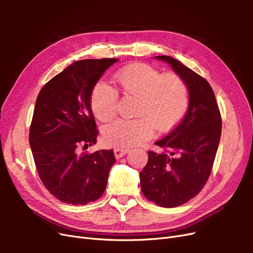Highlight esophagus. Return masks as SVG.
Masks as SVG:
<instances>
[{"label":"esophagus","instance_id":"34e87169","mask_svg":"<svg viewBox=\"0 0 253 253\" xmlns=\"http://www.w3.org/2000/svg\"><path fill=\"white\" fill-rule=\"evenodd\" d=\"M128 152L127 149H124V148H116L114 149V154L116 158H120L122 156H125L126 153Z\"/></svg>","mask_w":253,"mask_h":253}]
</instances>
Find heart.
Segmentation results:
<instances>
[{
	"label": "heart",
	"mask_w": 253,
	"mask_h": 253,
	"mask_svg": "<svg viewBox=\"0 0 253 253\" xmlns=\"http://www.w3.org/2000/svg\"><path fill=\"white\" fill-rule=\"evenodd\" d=\"M114 81L125 97L136 98L132 120H117L102 131L103 141L126 148L143 142L154 134L170 131L179 124L189 104L186 81L176 73L162 74L145 63L126 65L115 74ZM90 105L103 122L116 117L119 108L117 90L99 81L91 90Z\"/></svg>",
	"instance_id": "heart-1"
}]
</instances>
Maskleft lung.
<instances>
[{
	"label": "left lung",
	"instance_id": "left-lung-1",
	"mask_svg": "<svg viewBox=\"0 0 253 253\" xmlns=\"http://www.w3.org/2000/svg\"><path fill=\"white\" fill-rule=\"evenodd\" d=\"M186 81L189 108L172 132L155 142L162 153L148 152L140 187L150 202L173 208L201 192L212 171L221 134V117L214 91L205 78L178 60L156 56Z\"/></svg>",
	"mask_w": 253,
	"mask_h": 253
}]
</instances>
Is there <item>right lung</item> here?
<instances>
[{
  "mask_svg": "<svg viewBox=\"0 0 253 253\" xmlns=\"http://www.w3.org/2000/svg\"><path fill=\"white\" fill-rule=\"evenodd\" d=\"M118 59L76 61L51 78L37 97L29 144L41 181L60 202L86 205L106 188L113 150L79 153L97 142L91 90Z\"/></svg>",
  "mask_w": 253,
  "mask_h": 253,
  "instance_id": "obj_1",
  "label": "right lung"
}]
</instances>
